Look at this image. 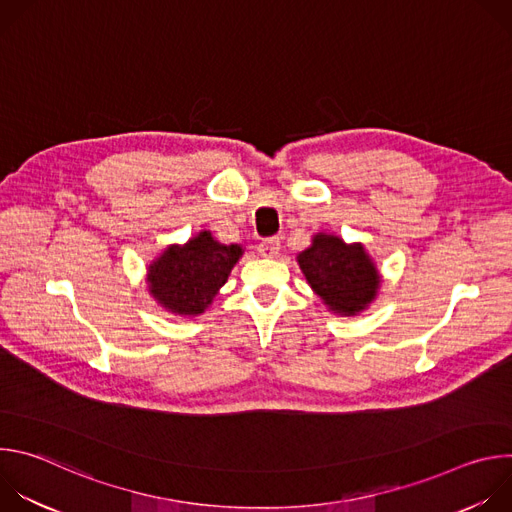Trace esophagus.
Listing matches in <instances>:
<instances>
[{"mask_svg": "<svg viewBox=\"0 0 512 512\" xmlns=\"http://www.w3.org/2000/svg\"><path fill=\"white\" fill-rule=\"evenodd\" d=\"M259 253L263 257H275L279 253V237H269L259 243Z\"/></svg>", "mask_w": 512, "mask_h": 512, "instance_id": "1", "label": "esophagus"}]
</instances>
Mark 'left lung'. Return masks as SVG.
Wrapping results in <instances>:
<instances>
[{
	"instance_id": "8db88e82",
	"label": "left lung",
	"mask_w": 512,
	"mask_h": 512,
	"mask_svg": "<svg viewBox=\"0 0 512 512\" xmlns=\"http://www.w3.org/2000/svg\"><path fill=\"white\" fill-rule=\"evenodd\" d=\"M300 267L332 312L352 316L375 300L379 275L362 245H346L332 235H316L300 253Z\"/></svg>"
}]
</instances>
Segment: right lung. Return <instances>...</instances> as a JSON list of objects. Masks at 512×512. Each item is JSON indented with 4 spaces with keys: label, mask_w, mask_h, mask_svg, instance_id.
I'll return each instance as SVG.
<instances>
[{
    "label": "right lung",
    "mask_w": 512,
    "mask_h": 512,
    "mask_svg": "<svg viewBox=\"0 0 512 512\" xmlns=\"http://www.w3.org/2000/svg\"><path fill=\"white\" fill-rule=\"evenodd\" d=\"M241 253L239 245H221L204 231L184 247H170L150 267L152 294L176 314H202Z\"/></svg>",
    "instance_id": "obj_1"
}]
</instances>
